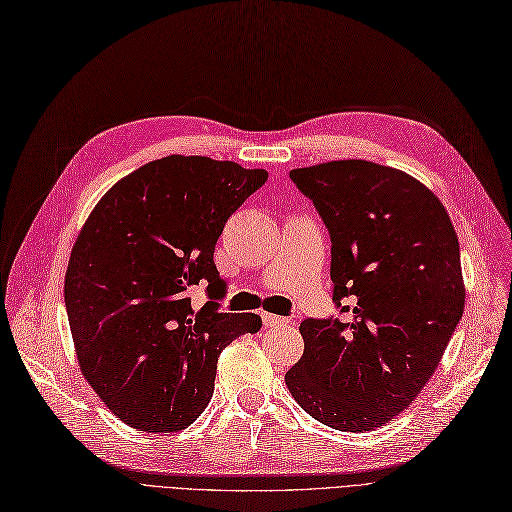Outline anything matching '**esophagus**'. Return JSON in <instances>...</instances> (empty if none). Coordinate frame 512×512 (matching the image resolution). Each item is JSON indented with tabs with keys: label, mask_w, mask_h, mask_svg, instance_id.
Returning <instances> with one entry per match:
<instances>
[{
	"label": "esophagus",
	"mask_w": 512,
	"mask_h": 512,
	"mask_svg": "<svg viewBox=\"0 0 512 512\" xmlns=\"http://www.w3.org/2000/svg\"><path fill=\"white\" fill-rule=\"evenodd\" d=\"M262 322L267 328H281L290 324L288 317H281V315H273V313H262Z\"/></svg>",
	"instance_id": "1"
}]
</instances>
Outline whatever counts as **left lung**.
Here are the masks:
<instances>
[{"mask_svg": "<svg viewBox=\"0 0 512 512\" xmlns=\"http://www.w3.org/2000/svg\"><path fill=\"white\" fill-rule=\"evenodd\" d=\"M290 180L328 228L339 315L301 322L288 390L328 428H379L424 390L462 320L460 241L443 203L398 169L356 158Z\"/></svg>", "mask_w": 512, "mask_h": 512, "instance_id": "1", "label": "left lung"}]
</instances>
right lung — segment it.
Here are the masks:
<instances>
[{
  "label": "right lung",
  "instance_id": "1",
  "mask_svg": "<svg viewBox=\"0 0 512 512\" xmlns=\"http://www.w3.org/2000/svg\"><path fill=\"white\" fill-rule=\"evenodd\" d=\"M207 156H165L108 190L65 275V309L86 381L131 428L190 426L214 394L220 351L258 332L256 313H220L214 250L226 220L267 182ZM203 287L208 303L191 305Z\"/></svg>",
  "mask_w": 512,
  "mask_h": 512
}]
</instances>
